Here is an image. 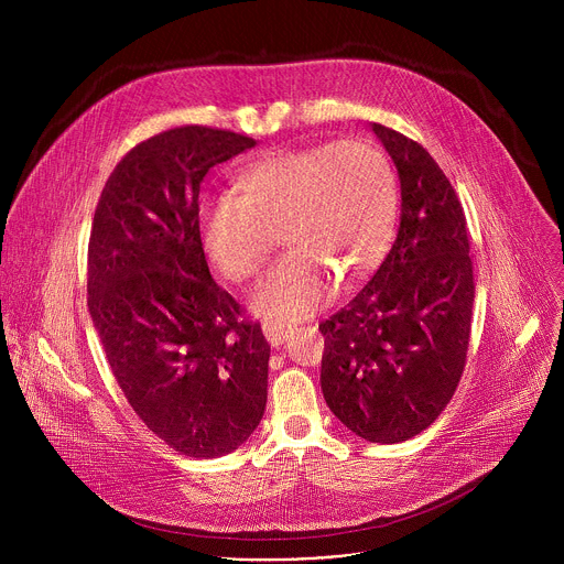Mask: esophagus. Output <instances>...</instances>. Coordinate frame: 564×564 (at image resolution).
Wrapping results in <instances>:
<instances>
[{
    "instance_id": "obj_1",
    "label": "esophagus",
    "mask_w": 564,
    "mask_h": 564,
    "mask_svg": "<svg viewBox=\"0 0 564 564\" xmlns=\"http://www.w3.org/2000/svg\"><path fill=\"white\" fill-rule=\"evenodd\" d=\"M263 335H265V339L270 341L272 348H279V346H283L290 339L292 328L290 326H281V324H263Z\"/></svg>"
}]
</instances>
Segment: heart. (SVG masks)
<instances>
[{"label":"heart","instance_id":"heart-1","mask_svg":"<svg viewBox=\"0 0 564 564\" xmlns=\"http://www.w3.org/2000/svg\"><path fill=\"white\" fill-rule=\"evenodd\" d=\"M235 189L205 198L203 248L229 281L252 276L285 231L290 250L252 288L254 314L290 324L312 316L348 281L368 274L388 248L394 183L381 151L364 142H326L268 153Z\"/></svg>","mask_w":564,"mask_h":564}]
</instances>
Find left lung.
Returning <instances> with one entry per match:
<instances>
[{"mask_svg":"<svg viewBox=\"0 0 564 564\" xmlns=\"http://www.w3.org/2000/svg\"><path fill=\"white\" fill-rule=\"evenodd\" d=\"M397 170V238L366 288L318 326L326 337L321 390L335 417L375 444L429 429L466 361L473 265L462 203L431 153L370 122Z\"/></svg>","mask_w":564,"mask_h":564,"instance_id":"8db88e82","label":"left lung"}]
</instances>
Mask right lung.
Segmentation results:
<instances>
[{"label": "right lung", "mask_w": 564, "mask_h": 564, "mask_svg": "<svg viewBox=\"0 0 564 564\" xmlns=\"http://www.w3.org/2000/svg\"><path fill=\"white\" fill-rule=\"evenodd\" d=\"M254 138L185 124L135 144L109 176L89 240V312L144 426L187 457H220L257 431L270 346L209 274L198 194Z\"/></svg>", "instance_id": "add662e5"}]
</instances>
